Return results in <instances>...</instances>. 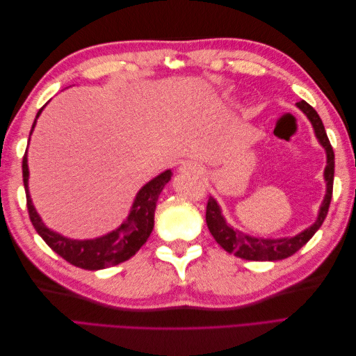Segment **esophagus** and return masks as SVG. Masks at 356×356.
<instances>
[{
    "mask_svg": "<svg viewBox=\"0 0 356 356\" xmlns=\"http://www.w3.org/2000/svg\"><path fill=\"white\" fill-rule=\"evenodd\" d=\"M179 170L182 174H193V175H199L200 174V166L196 165L195 161H186V163H182Z\"/></svg>",
    "mask_w": 356,
    "mask_h": 356,
    "instance_id": "obj_1",
    "label": "esophagus"
}]
</instances>
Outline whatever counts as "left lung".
<instances>
[{
  "instance_id": "obj_1",
  "label": "left lung",
  "mask_w": 356,
  "mask_h": 356,
  "mask_svg": "<svg viewBox=\"0 0 356 356\" xmlns=\"http://www.w3.org/2000/svg\"><path fill=\"white\" fill-rule=\"evenodd\" d=\"M297 106L300 110L309 117L312 122V126L315 129V134L319 139V143L327 149V168H325V181H327V195L322 203L318 220L314 225H310L309 229L301 232L300 234L294 236V238L286 239H257L246 236L241 232H234L232 227L225 224L221 211L218 208L217 202L212 197L208 199L207 204V224L213 239L229 254H233L243 260L250 261H277L288 258L293 254H296L301 246H305L314 236L319 227L327 218L328 208L332 197V182H334V152L330 144V139L327 136L325 127L322 124V120L319 114L315 111L314 106H310L306 101L297 102Z\"/></svg>"
}]
</instances>
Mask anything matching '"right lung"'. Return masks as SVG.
Segmentation results:
<instances>
[{
	"mask_svg": "<svg viewBox=\"0 0 356 356\" xmlns=\"http://www.w3.org/2000/svg\"><path fill=\"white\" fill-rule=\"evenodd\" d=\"M41 110L37 113L35 120L38 118ZM34 126L35 122L32 124V129H34ZM22 175L26 193V207L29 220L32 225H34L37 233L42 238V241L70 264L84 268V270H99V268H106L129 260V258L134 257L139 251V248L147 242L148 236L152 234L154 227L156 202L159 199L160 191L163 190L172 174L170 170H165L163 174H160L139 190L132 207V212L124 221V224H122V227H118L110 234L102 236L99 239L92 241L67 239L63 238V236L49 230L46 225L41 222L38 213L35 212L34 207H32V202L28 193L29 174L26 153L22 160Z\"/></svg>",
	"mask_w": 356,
	"mask_h": 356,
	"instance_id": "obj_1",
	"label": "right lung"
}]
</instances>
